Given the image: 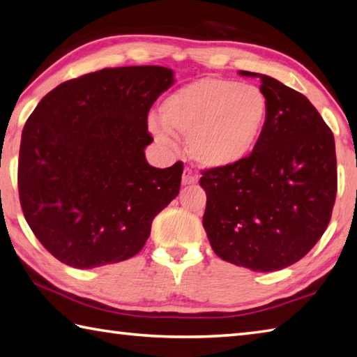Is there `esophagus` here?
Wrapping results in <instances>:
<instances>
[{
  "instance_id": "34e87169",
  "label": "esophagus",
  "mask_w": 357,
  "mask_h": 357,
  "mask_svg": "<svg viewBox=\"0 0 357 357\" xmlns=\"http://www.w3.org/2000/svg\"><path fill=\"white\" fill-rule=\"evenodd\" d=\"M198 181V176L197 173L190 170V168H185L184 173H183V179H181V183H183V185H192L195 184Z\"/></svg>"
}]
</instances>
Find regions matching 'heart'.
Wrapping results in <instances>:
<instances>
[{
    "label": "heart",
    "mask_w": 357,
    "mask_h": 357,
    "mask_svg": "<svg viewBox=\"0 0 357 357\" xmlns=\"http://www.w3.org/2000/svg\"><path fill=\"white\" fill-rule=\"evenodd\" d=\"M160 120H151L159 142L172 145V132L183 134L193 160L225 170L256 151L267 126L268 100L256 84L201 77L162 102Z\"/></svg>",
    "instance_id": "1"
}]
</instances>
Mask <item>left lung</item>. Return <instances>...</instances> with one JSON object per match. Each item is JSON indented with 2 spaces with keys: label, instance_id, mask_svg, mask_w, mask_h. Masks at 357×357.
<instances>
[{
  "label": "left lung",
  "instance_id": "obj_1",
  "mask_svg": "<svg viewBox=\"0 0 357 357\" xmlns=\"http://www.w3.org/2000/svg\"><path fill=\"white\" fill-rule=\"evenodd\" d=\"M268 100L256 151L236 167L203 172V226L223 261L275 271L304 257L331 220L337 159L331 129L306 96L251 71Z\"/></svg>",
  "mask_w": 357,
  "mask_h": 357
}]
</instances>
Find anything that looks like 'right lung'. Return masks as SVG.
<instances>
[{
    "label": "right lung",
    "instance_id": "right-lung-1",
    "mask_svg": "<svg viewBox=\"0 0 357 357\" xmlns=\"http://www.w3.org/2000/svg\"><path fill=\"white\" fill-rule=\"evenodd\" d=\"M158 66L105 68L62 82L22 132L18 193L45 248L87 270L132 257L178 197L183 162L151 167L148 112L173 84Z\"/></svg>",
    "mask_w": 357,
    "mask_h": 357
}]
</instances>
